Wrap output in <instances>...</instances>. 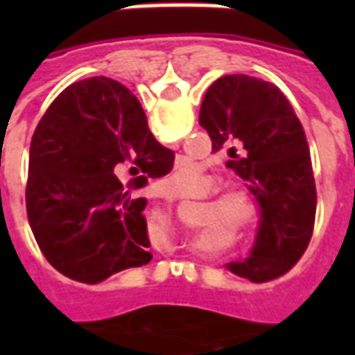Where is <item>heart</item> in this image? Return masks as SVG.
<instances>
[{
	"label": "heart",
	"mask_w": 355,
	"mask_h": 355,
	"mask_svg": "<svg viewBox=\"0 0 355 355\" xmlns=\"http://www.w3.org/2000/svg\"><path fill=\"white\" fill-rule=\"evenodd\" d=\"M175 184V192L190 193L200 184V169L193 163H182L169 178ZM215 207L224 223H228L236 230H251L257 223L259 209L251 196L245 192H226L215 200Z\"/></svg>",
	"instance_id": "obj_1"
}]
</instances>
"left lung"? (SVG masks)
I'll return each instance as SVG.
<instances>
[{
  "label": "left lung",
  "mask_w": 355,
  "mask_h": 355,
  "mask_svg": "<svg viewBox=\"0 0 355 355\" xmlns=\"http://www.w3.org/2000/svg\"><path fill=\"white\" fill-rule=\"evenodd\" d=\"M200 125L215 152L228 150L226 167L261 207L251 253L228 270L251 282L285 274L306 251L315 218L310 148L295 110L274 83L232 73L207 89Z\"/></svg>",
  "instance_id": "1"
}]
</instances>
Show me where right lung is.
<instances>
[{
  "instance_id": "add662e5",
  "label": "right lung",
  "mask_w": 355,
  "mask_h": 355,
  "mask_svg": "<svg viewBox=\"0 0 355 355\" xmlns=\"http://www.w3.org/2000/svg\"><path fill=\"white\" fill-rule=\"evenodd\" d=\"M173 162L125 85L101 76L66 87L35 127L26 182L28 220L51 266L94 285L152 261L146 200L132 190Z\"/></svg>"
}]
</instances>
